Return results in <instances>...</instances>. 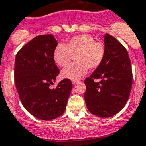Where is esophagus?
I'll return each mask as SVG.
<instances>
[{
	"instance_id": "34e87169",
	"label": "esophagus",
	"mask_w": 146,
	"mask_h": 146,
	"mask_svg": "<svg viewBox=\"0 0 146 146\" xmlns=\"http://www.w3.org/2000/svg\"><path fill=\"white\" fill-rule=\"evenodd\" d=\"M78 82H79V81H76V80H73V81H72V84H73V85H76Z\"/></svg>"
}]
</instances>
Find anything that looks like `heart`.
Segmentation results:
<instances>
[{"label":"heart","mask_w":146,"mask_h":146,"mask_svg":"<svg viewBox=\"0 0 146 146\" xmlns=\"http://www.w3.org/2000/svg\"><path fill=\"white\" fill-rule=\"evenodd\" d=\"M72 54H76V63L64 68L61 76L64 79L78 80L87 73L88 68L94 70L100 66L104 58L105 48L88 34H79L70 39L66 45H57L53 59L57 64L64 67L70 63Z\"/></svg>","instance_id":"b5f03b06"}]
</instances>
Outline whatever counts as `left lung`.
<instances>
[{
  "label": "left lung",
  "instance_id": "left-lung-1",
  "mask_svg": "<svg viewBox=\"0 0 146 146\" xmlns=\"http://www.w3.org/2000/svg\"><path fill=\"white\" fill-rule=\"evenodd\" d=\"M105 55L100 65L86 78L84 97L92 114L110 118L122 110L132 87V69L126 48L114 36H104ZM101 79L95 83L94 79Z\"/></svg>",
  "mask_w": 146,
  "mask_h": 146
}]
</instances>
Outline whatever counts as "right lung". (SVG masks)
I'll use <instances>...</instances> for the list:
<instances>
[{
    "instance_id": "obj_1",
    "label": "right lung",
    "mask_w": 146,
    "mask_h": 146,
    "mask_svg": "<svg viewBox=\"0 0 146 146\" xmlns=\"http://www.w3.org/2000/svg\"><path fill=\"white\" fill-rule=\"evenodd\" d=\"M58 41L52 34L40 35L22 47L15 57L14 78L22 105L30 114L49 121L64 112L72 90L70 79L51 88L59 74L53 59Z\"/></svg>"
}]
</instances>
